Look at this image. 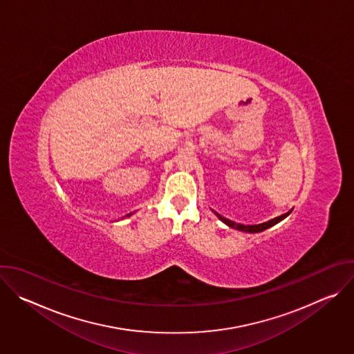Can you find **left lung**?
<instances>
[{"mask_svg":"<svg viewBox=\"0 0 354 354\" xmlns=\"http://www.w3.org/2000/svg\"><path fill=\"white\" fill-rule=\"evenodd\" d=\"M214 213H216V212H214ZM290 213H291V210H290L288 213H286V214H281V216H279V217L273 218V220H269L268 223H262V224H257V225H243V224H236V223H234V221H231V220H228V218H225V217L220 216L218 213H216V216H217V217H218L224 224H227V225H228V227H231V228H235V230H239V231H243V232H250V234H254V232L265 231V230H268L269 227H273L274 224H277V223H280L281 220H284Z\"/></svg>","mask_w":354,"mask_h":354,"instance_id":"8db88e82","label":"left lung"}]
</instances>
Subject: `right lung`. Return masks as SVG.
<instances>
[{
	"mask_svg": "<svg viewBox=\"0 0 354 354\" xmlns=\"http://www.w3.org/2000/svg\"><path fill=\"white\" fill-rule=\"evenodd\" d=\"M129 216H131V214H127V217H129Z\"/></svg>",
	"mask_w": 354,
	"mask_h": 354,
	"instance_id": "1",
	"label": "right lung"
}]
</instances>
